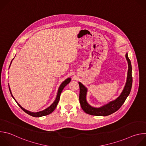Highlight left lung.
Instances as JSON below:
<instances>
[{
    "label": "left lung",
    "instance_id": "left-lung-1",
    "mask_svg": "<svg viewBox=\"0 0 146 146\" xmlns=\"http://www.w3.org/2000/svg\"><path fill=\"white\" fill-rule=\"evenodd\" d=\"M125 58L128 62V69L127 81L125 87L119 95L115 99L105 104L99 108H95L91 106L87 100V94L88 89L81 82H78L80 86L79 100L82 109L87 114L96 116H107L117 111L123 105L126 99L129 95L132 86V65L130 59L128 58V52L125 54Z\"/></svg>",
    "mask_w": 146,
    "mask_h": 146
}]
</instances>
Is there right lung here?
I'll return each instance as SVG.
<instances>
[{
    "label": "right lung",
    "mask_w": 146,
    "mask_h": 146,
    "mask_svg": "<svg viewBox=\"0 0 146 146\" xmlns=\"http://www.w3.org/2000/svg\"><path fill=\"white\" fill-rule=\"evenodd\" d=\"M14 59V58L13 59V60ZM11 60V62H12ZM11 64H10V65H11ZM10 65L9 66V68L10 67ZM71 81V78L70 77H69L68 78H66L65 81H64L63 82H62V84L60 85L59 88H58V92H57V95H56V97L55 98V100H54V102L51 104V105L48 107L47 108V109L42 110V111H38V112H36V113H34V112H32V111H28L26 109H25L24 108H23L16 101V100L15 99V98H14L13 95H12V93H11V90H10V86H9V90H10V94L13 97V98L15 100V101L16 102V103L18 104V105L21 108V109L24 111L26 113H27L28 114L31 115V116H33V117H42V116H44V115H48L50 114H51L55 109V108H56L57 106V105L59 101V99H60V94L62 91V90H64V88H65V86H66Z\"/></svg>",
    "instance_id": "1"
}]
</instances>
